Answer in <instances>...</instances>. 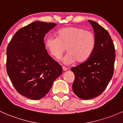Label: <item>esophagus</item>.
<instances>
[{
	"mask_svg": "<svg viewBox=\"0 0 123 123\" xmlns=\"http://www.w3.org/2000/svg\"><path fill=\"white\" fill-rule=\"evenodd\" d=\"M62 69L64 71H66L68 70V69H67V68H66L65 67H62Z\"/></svg>",
	"mask_w": 123,
	"mask_h": 123,
	"instance_id": "esophagus-1",
	"label": "esophagus"
}]
</instances>
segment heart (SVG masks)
I'll use <instances>...</instances> for the list:
<instances>
[{"label":"heart","mask_w":123,"mask_h":123,"mask_svg":"<svg viewBox=\"0 0 123 123\" xmlns=\"http://www.w3.org/2000/svg\"><path fill=\"white\" fill-rule=\"evenodd\" d=\"M56 34L57 37H47L45 47L51 56L56 59L61 58L67 48L68 53L64 58L66 64L75 61L85 62L92 56L96 46L94 34L83 28L67 27L59 29Z\"/></svg>","instance_id":"heart-1"}]
</instances>
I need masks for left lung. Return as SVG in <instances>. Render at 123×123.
<instances>
[{
  "instance_id": "obj_1",
  "label": "left lung",
  "mask_w": 123,
  "mask_h": 123,
  "mask_svg": "<svg viewBox=\"0 0 123 123\" xmlns=\"http://www.w3.org/2000/svg\"><path fill=\"white\" fill-rule=\"evenodd\" d=\"M96 38V46L85 62L71 68L75 75L72 89L79 98L91 99L103 93L114 73L115 48L110 34L102 26L92 20Z\"/></svg>"
}]
</instances>
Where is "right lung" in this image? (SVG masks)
<instances>
[{"mask_svg": "<svg viewBox=\"0 0 123 123\" xmlns=\"http://www.w3.org/2000/svg\"><path fill=\"white\" fill-rule=\"evenodd\" d=\"M56 25L34 21L21 28L7 48L6 69L15 89L32 100L44 98L62 68L45 49V35Z\"/></svg>", "mask_w": 123, "mask_h": 123, "instance_id": "right-lung-1", "label": "right lung"}]
</instances>
